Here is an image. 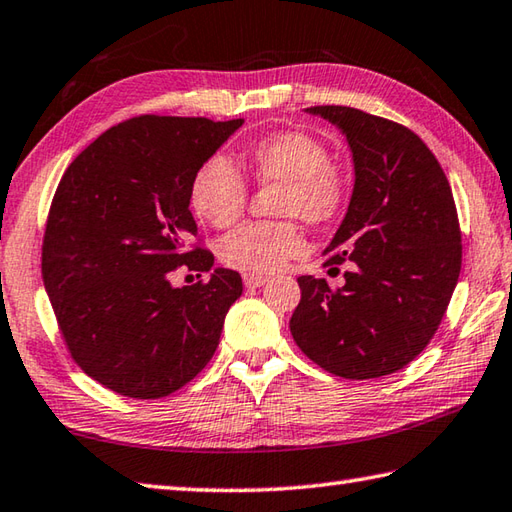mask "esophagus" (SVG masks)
<instances>
[{
    "label": "esophagus",
    "instance_id": "1",
    "mask_svg": "<svg viewBox=\"0 0 512 512\" xmlns=\"http://www.w3.org/2000/svg\"><path fill=\"white\" fill-rule=\"evenodd\" d=\"M266 282H268V277H264V275H250V273L244 275V286L246 288H259V286H264Z\"/></svg>",
    "mask_w": 512,
    "mask_h": 512
}]
</instances>
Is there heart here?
Listing matches in <instances>:
<instances>
[{"instance_id": "b5f03b06", "label": "heart", "mask_w": 512, "mask_h": 512, "mask_svg": "<svg viewBox=\"0 0 512 512\" xmlns=\"http://www.w3.org/2000/svg\"><path fill=\"white\" fill-rule=\"evenodd\" d=\"M328 146L306 130H277L246 148V170L259 186H277L273 215L326 226L342 213L348 177L328 159ZM248 188L235 164L213 155L190 182V206L210 226L226 228L242 217ZM293 219L244 224L219 242V259L250 275L275 273L304 253L306 239Z\"/></svg>"}]
</instances>
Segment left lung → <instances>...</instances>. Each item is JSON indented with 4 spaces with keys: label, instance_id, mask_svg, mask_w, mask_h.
<instances>
[{
    "label": "left lung",
    "instance_id": "obj_1",
    "mask_svg": "<svg viewBox=\"0 0 512 512\" xmlns=\"http://www.w3.org/2000/svg\"><path fill=\"white\" fill-rule=\"evenodd\" d=\"M346 135L355 186L326 266L344 286L297 279L290 333L317 366L344 379L395 373L422 353L462 268V233L442 166L413 130L348 106H313Z\"/></svg>",
    "mask_w": 512,
    "mask_h": 512
}]
</instances>
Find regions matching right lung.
Listing matches in <instances>:
<instances>
[{
	"label": "right lung",
	"instance_id": "1",
	"mask_svg": "<svg viewBox=\"0 0 512 512\" xmlns=\"http://www.w3.org/2000/svg\"><path fill=\"white\" fill-rule=\"evenodd\" d=\"M244 119L142 115L79 153L50 204L42 277L77 366L135 399L186 386L215 355L224 317L242 295L235 270L175 288L179 266L208 273L190 182Z\"/></svg>",
	"mask_w": 512,
	"mask_h": 512
}]
</instances>
